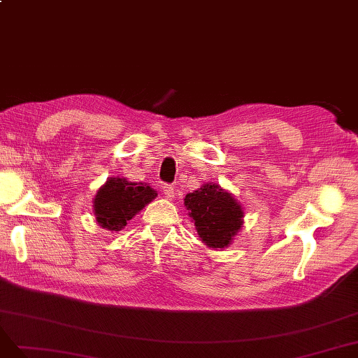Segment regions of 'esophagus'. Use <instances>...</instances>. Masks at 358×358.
Masks as SVG:
<instances>
[{"label":"esophagus","mask_w":358,"mask_h":358,"mask_svg":"<svg viewBox=\"0 0 358 358\" xmlns=\"http://www.w3.org/2000/svg\"><path fill=\"white\" fill-rule=\"evenodd\" d=\"M162 190L165 193V198H168V199H172L176 196V190H174V186H172V184H164Z\"/></svg>","instance_id":"esophagus-1"}]
</instances>
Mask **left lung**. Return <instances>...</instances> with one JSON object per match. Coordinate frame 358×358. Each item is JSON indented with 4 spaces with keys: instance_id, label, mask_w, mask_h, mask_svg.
Masks as SVG:
<instances>
[{
    "instance_id": "obj_1",
    "label": "left lung",
    "mask_w": 358,
    "mask_h": 358,
    "mask_svg": "<svg viewBox=\"0 0 358 358\" xmlns=\"http://www.w3.org/2000/svg\"><path fill=\"white\" fill-rule=\"evenodd\" d=\"M184 205L193 218L198 235L211 248L227 247L242 224L241 205L217 184H205L186 194Z\"/></svg>"
}]
</instances>
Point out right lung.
<instances>
[{
  "label": "right lung",
  "instance_id": "1",
  "mask_svg": "<svg viewBox=\"0 0 358 358\" xmlns=\"http://www.w3.org/2000/svg\"><path fill=\"white\" fill-rule=\"evenodd\" d=\"M157 196L144 182H129L124 178H110L95 198L96 222L110 230H122L126 222Z\"/></svg>",
  "mask_w": 358,
  "mask_h": 358
}]
</instances>
